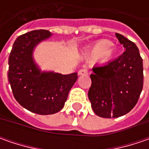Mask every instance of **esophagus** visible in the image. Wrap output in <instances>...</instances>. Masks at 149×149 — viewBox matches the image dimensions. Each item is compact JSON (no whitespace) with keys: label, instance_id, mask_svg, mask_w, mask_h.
<instances>
[{"label":"esophagus","instance_id":"1","mask_svg":"<svg viewBox=\"0 0 149 149\" xmlns=\"http://www.w3.org/2000/svg\"><path fill=\"white\" fill-rule=\"evenodd\" d=\"M88 74V70L86 69H81L79 71V75H84V74Z\"/></svg>","mask_w":149,"mask_h":149}]
</instances>
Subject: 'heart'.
Here are the masks:
<instances>
[{"label":"heart","instance_id":"b5f03b06","mask_svg":"<svg viewBox=\"0 0 149 149\" xmlns=\"http://www.w3.org/2000/svg\"><path fill=\"white\" fill-rule=\"evenodd\" d=\"M112 42L109 40H100L95 44L90 50L89 56L92 59L103 58L104 60H109L114 57L116 54L113 47H112Z\"/></svg>","mask_w":149,"mask_h":149}]
</instances>
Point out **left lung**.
Returning a JSON list of instances; mask_svg holds the SVG:
<instances>
[{"mask_svg":"<svg viewBox=\"0 0 149 149\" xmlns=\"http://www.w3.org/2000/svg\"><path fill=\"white\" fill-rule=\"evenodd\" d=\"M125 51L104 65L95 66L88 93L91 107L101 118H118L137 104L143 84V60L137 45L116 33Z\"/></svg>","mask_w":149,"mask_h":149,"instance_id":"1","label":"left lung"}]
</instances>
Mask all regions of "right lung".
<instances>
[{
	"label": "right lung",
	"instance_id": "add662e5",
	"mask_svg": "<svg viewBox=\"0 0 149 149\" xmlns=\"http://www.w3.org/2000/svg\"><path fill=\"white\" fill-rule=\"evenodd\" d=\"M52 36L45 30L32 31L16 38L9 56V83L15 99L27 110L48 115L60 111L78 79L76 72L62 74L42 70L34 58L39 44Z\"/></svg>",
	"mask_w": 149,
	"mask_h": 149
}]
</instances>
